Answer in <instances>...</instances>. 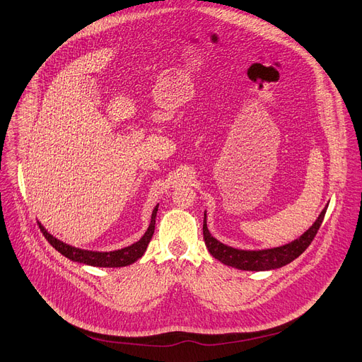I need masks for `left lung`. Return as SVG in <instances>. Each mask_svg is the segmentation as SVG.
Wrapping results in <instances>:
<instances>
[{"label": "left lung", "instance_id": "8db88e82", "mask_svg": "<svg viewBox=\"0 0 362 362\" xmlns=\"http://www.w3.org/2000/svg\"><path fill=\"white\" fill-rule=\"evenodd\" d=\"M326 209L327 208H325L320 212L316 222L300 238L277 248L261 250V251H244V250H237L233 247L223 245L209 234L208 226H206V215L204 219V240L209 252L226 266H231L240 270H248V272L273 270V269H279L288 264V262H291L294 258H298L310 245V243L316 237L319 228L323 222Z\"/></svg>", "mask_w": 362, "mask_h": 362}]
</instances>
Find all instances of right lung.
Instances as JSON below:
<instances>
[{"label":"right lung","mask_w":362,"mask_h":362,"mask_svg":"<svg viewBox=\"0 0 362 362\" xmlns=\"http://www.w3.org/2000/svg\"><path fill=\"white\" fill-rule=\"evenodd\" d=\"M157 208H158V205L154 208V211L151 214V222L148 225V229L141 237L140 241H137L136 244L129 245V247H125V248H121L117 251H110V252H96V251H88V250L71 247L68 244L59 241L53 235H50L40 223H39V226H40L42 234L49 241V244L53 248H56L62 255L68 257L72 261H78V262H82V264H88V266H93V267H125V266L133 264L134 261H137L146 252L147 245L154 234Z\"/></svg>","instance_id":"obj_1"}]
</instances>
